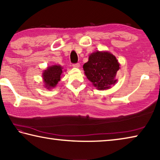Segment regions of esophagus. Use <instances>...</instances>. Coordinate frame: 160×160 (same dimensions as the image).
Masks as SVG:
<instances>
[{
	"instance_id": "obj_1",
	"label": "esophagus",
	"mask_w": 160,
	"mask_h": 160,
	"mask_svg": "<svg viewBox=\"0 0 160 160\" xmlns=\"http://www.w3.org/2000/svg\"><path fill=\"white\" fill-rule=\"evenodd\" d=\"M72 67H74V68H79L80 67V63H73V64H72Z\"/></svg>"
}]
</instances>
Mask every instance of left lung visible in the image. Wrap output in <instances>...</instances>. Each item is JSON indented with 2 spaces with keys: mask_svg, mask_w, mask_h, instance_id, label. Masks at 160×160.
<instances>
[{
  "mask_svg": "<svg viewBox=\"0 0 160 160\" xmlns=\"http://www.w3.org/2000/svg\"><path fill=\"white\" fill-rule=\"evenodd\" d=\"M119 63L116 57L109 52L97 51L89 56V61L83 66L87 78L99 90H106L115 84Z\"/></svg>",
  "mask_w": 160,
  "mask_h": 160,
  "instance_id": "left-lung-1",
  "label": "left lung"
}]
</instances>
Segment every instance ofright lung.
I'll return each mask as SVG.
<instances>
[{"instance_id":"1","label":"right lung","mask_w":160,"mask_h":160,"mask_svg":"<svg viewBox=\"0 0 160 160\" xmlns=\"http://www.w3.org/2000/svg\"><path fill=\"white\" fill-rule=\"evenodd\" d=\"M63 68L60 66H53L48 67L43 73L46 88H54L61 79Z\"/></svg>"}]
</instances>
